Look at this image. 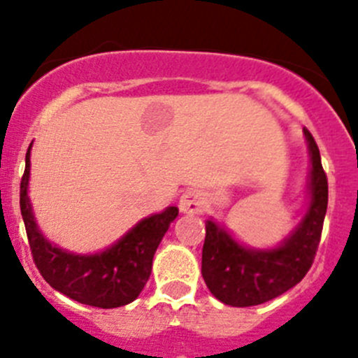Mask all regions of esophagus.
Instances as JSON below:
<instances>
[{"label": "esophagus", "mask_w": 358, "mask_h": 358, "mask_svg": "<svg viewBox=\"0 0 358 358\" xmlns=\"http://www.w3.org/2000/svg\"><path fill=\"white\" fill-rule=\"evenodd\" d=\"M179 210L189 215L202 213V211L206 210L204 195H202L199 189H194V188L186 189L185 194L181 195V199H179Z\"/></svg>", "instance_id": "esophagus-1"}]
</instances>
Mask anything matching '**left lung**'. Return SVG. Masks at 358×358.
<instances>
[{
	"mask_svg": "<svg viewBox=\"0 0 358 358\" xmlns=\"http://www.w3.org/2000/svg\"><path fill=\"white\" fill-rule=\"evenodd\" d=\"M305 136L312 157L310 206L303 222L283 245L271 251H252L242 248L211 220L206 224L202 278L224 305L252 306L271 301L297 285L314 264L328 208V179L314 136L308 129Z\"/></svg>",
	"mask_w": 358,
	"mask_h": 358,
	"instance_id": "left-lung-1",
	"label": "left lung"
}]
</instances>
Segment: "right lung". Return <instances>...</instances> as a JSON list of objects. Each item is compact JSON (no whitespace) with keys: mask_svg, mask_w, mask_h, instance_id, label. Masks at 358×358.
Masks as SVG:
<instances>
[{"mask_svg":"<svg viewBox=\"0 0 358 358\" xmlns=\"http://www.w3.org/2000/svg\"><path fill=\"white\" fill-rule=\"evenodd\" d=\"M28 176L30 147L19 186V206L31 258L41 276L55 290L84 305L116 308L134 301L150 278L152 258L156 255L161 238L169 231L170 222L179 215V210L170 206L163 213L145 218L107 251L91 256L71 255L53 248L37 229L27 194Z\"/></svg>","mask_w":358,"mask_h":358,"instance_id":"obj_1","label":"right lung"}]
</instances>
